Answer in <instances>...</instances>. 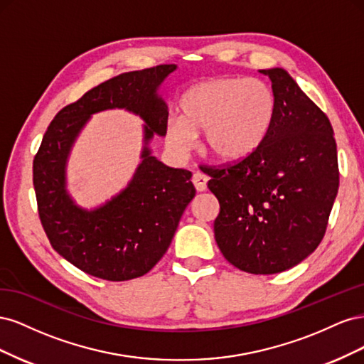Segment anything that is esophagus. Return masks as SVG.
Returning <instances> with one entry per match:
<instances>
[{
    "label": "esophagus",
    "instance_id": "34e87169",
    "mask_svg": "<svg viewBox=\"0 0 364 364\" xmlns=\"http://www.w3.org/2000/svg\"><path fill=\"white\" fill-rule=\"evenodd\" d=\"M193 183H194V186H196V190L197 191H205L206 190V183H208V176H205L203 173H194V176H193Z\"/></svg>",
    "mask_w": 364,
    "mask_h": 364
}]
</instances>
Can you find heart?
I'll return each instance as SVG.
<instances>
[{
    "instance_id": "b5f03b06",
    "label": "heart",
    "mask_w": 364,
    "mask_h": 364,
    "mask_svg": "<svg viewBox=\"0 0 364 364\" xmlns=\"http://www.w3.org/2000/svg\"><path fill=\"white\" fill-rule=\"evenodd\" d=\"M181 115L167 123L168 144L186 153L203 132L202 147L222 162L240 161L255 151L267 136L277 98L267 82L255 77H213L186 90Z\"/></svg>"
}]
</instances>
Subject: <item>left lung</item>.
<instances>
[{
    "mask_svg": "<svg viewBox=\"0 0 364 364\" xmlns=\"http://www.w3.org/2000/svg\"><path fill=\"white\" fill-rule=\"evenodd\" d=\"M272 80L277 111L259 147L235 164L205 167L220 203L218 249L234 267L273 274L294 267L321 245L337 190L333 126L282 68Z\"/></svg>",
    "mask_w": 364,
    "mask_h": 364,
    "instance_id": "left-lung-1",
    "label": "left lung"
}]
</instances>
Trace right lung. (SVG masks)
<instances>
[{
	"instance_id": "right-lung-1",
	"label": "right lung",
	"mask_w": 364,
	"mask_h": 364,
	"mask_svg": "<svg viewBox=\"0 0 364 364\" xmlns=\"http://www.w3.org/2000/svg\"><path fill=\"white\" fill-rule=\"evenodd\" d=\"M176 65L119 74L65 106L50 123L33 161L38 211L53 249L73 266L106 281L139 278L167 252L196 196L191 171L151 156L153 135L167 134L168 109L158 87ZM126 108L146 121L143 161L127 188L92 212L66 193L64 167L76 135L92 113Z\"/></svg>"
}]
</instances>
